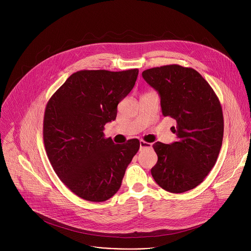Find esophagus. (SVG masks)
I'll list each match as a JSON object with an SVG mask.
<instances>
[{"instance_id":"34e87169","label":"esophagus","mask_w":251,"mask_h":251,"mask_svg":"<svg viewBox=\"0 0 251 251\" xmlns=\"http://www.w3.org/2000/svg\"><path fill=\"white\" fill-rule=\"evenodd\" d=\"M152 144L151 143H147L143 140H140V149H144V148H151Z\"/></svg>"}]
</instances>
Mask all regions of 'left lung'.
<instances>
[{"label": "left lung", "instance_id": "1", "mask_svg": "<svg viewBox=\"0 0 251 251\" xmlns=\"http://www.w3.org/2000/svg\"><path fill=\"white\" fill-rule=\"evenodd\" d=\"M143 78L161 98L163 115L176 120V141L153 145L158 162L151 174L164 190L181 194L199 186L217 162L224 137V115L207 81L190 67H154Z\"/></svg>", "mask_w": 251, "mask_h": 251}]
</instances>
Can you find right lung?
<instances>
[{
  "label": "right lung",
  "instance_id": "obj_1",
  "mask_svg": "<svg viewBox=\"0 0 251 251\" xmlns=\"http://www.w3.org/2000/svg\"><path fill=\"white\" fill-rule=\"evenodd\" d=\"M139 70H80L51 96L44 118L49 160L61 182L79 198L100 202L120 189L138 139L114 144L104 125L114 121L117 105L135 85Z\"/></svg>",
  "mask_w": 251,
  "mask_h": 251
}]
</instances>
